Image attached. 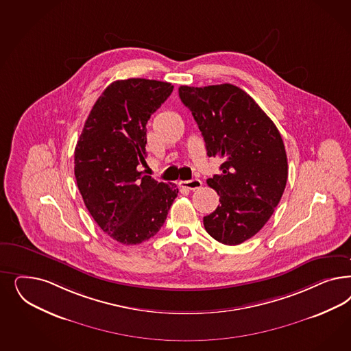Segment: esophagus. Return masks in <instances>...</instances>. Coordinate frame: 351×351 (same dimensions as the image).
I'll list each match as a JSON object with an SVG mask.
<instances>
[{
	"label": "esophagus",
	"instance_id": "34e87169",
	"mask_svg": "<svg viewBox=\"0 0 351 351\" xmlns=\"http://www.w3.org/2000/svg\"><path fill=\"white\" fill-rule=\"evenodd\" d=\"M180 186H181L182 189L195 191V190H199L202 187V181L197 180V178H193V180H190V181L180 182Z\"/></svg>",
	"mask_w": 351,
	"mask_h": 351
}]
</instances>
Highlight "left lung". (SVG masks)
<instances>
[{
	"label": "left lung",
	"instance_id": "obj_1",
	"mask_svg": "<svg viewBox=\"0 0 351 351\" xmlns=\"http://www.w3.org/2000/svg\"><path fill=\"white\" fill-rule=\"evenodd\" d=\"M180 98L193 112L208 156L223 160L221 174L206 181L219 195V205L204 217V227L222 244H241L266 225L283 196L288 161L282 136L235 85H183Z\"/></svg>",
	"mask_w": 351,
	"mask_h": 351
}]
</instances>
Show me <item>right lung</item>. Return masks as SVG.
<instances>
[{
    "label": "right lung",
    "mask_w": 351,
    "mask_h": 351,
    "mask_svg": "<svg viewBox=\"0 0 351 351\" xmlns=\"http://www.w3.org/2000/svg\"><path fill=\"white\" fill-rule=\"evenodd\" d=\"M173 85L117 80L93 106L75 148V177L89 213L113 240L133 245L162 227L178 195L174 183L143 176L148 119Z\"/></svg>",
    "instance_id": "add662e5"
}]
</instances>
